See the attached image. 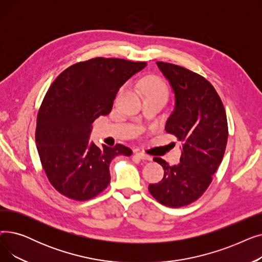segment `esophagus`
<instances>
[{
  "label": "esophagus",
  "instance_id": "1",
  "mask_svg": "<svg viewBox=\"0 0 262 262\" xmlns=\"http://www.w3.org/2000/svg\"><path fill=\"white\" fill-rule=\"evenodd\" d=\"M136 156L138 157V158H140V159H142V160H150V159H152V157L144 154V153H142V152H137Z\"/></svg>",
  "mask_w": 262,
  "mask_h": 262
}]
</instances>
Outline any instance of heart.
Listing matches in <instances>:
<instances>
[{
  "instance_id": "1",
  "label": "heart",
  "mask_w": 262,
  "mask_h": 262,
  "mask_svg": "<svg viewBox=\"0 0 262 262\" xmlns=\"http://www.w3.org/2000/svg\"><path fill=\"white\" fill-rule=\"evenodd\" d=\"M141 90L143 93L148 95H161L167 98L168 96V87L159 78L156 77H148L141 81Z\"/></svg>"
}]
</instances>
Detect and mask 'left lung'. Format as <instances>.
Instances as JSON below:
<instances>
[{"instance_id": "left-lung-1", "label": "left lung", "mask_w": 262, "mask_h": 262, "mask_svg": "<svg viewBox=\"0 0 262 262\" xmlns=\"http://www.w3.org/2000/svg\"><path fill=\"white\" fill-rule=\"evenodd\" d=\"M156 63L175 94L166 130L182 141L183 148L177 166L154 158L164 174L148 190L160 204L177 208L196 201L210 185L225 153L227 118L217 92L205 77L173 63Z\"/></svg>"}]
</instances>
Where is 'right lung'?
<instances>
[{"label":"right lung","instance_id":"obj_1","mask_svg":"<svg viewBox=\"0 0 262 262\" xmlns=\"http://www.w3.org/2000/svg\"><path fill=\"white\" fill-rule=\"evenodd\" d=\"M144 61L96 57L69 67L53 81L37 116L36 144L41 164L60 194L87 201L107 188L109 164L132 149L89 142L92 123L106 116L120 87L145 68Z\"/></svg>","mask_w":262,"mask_h":262}]
</instances>
